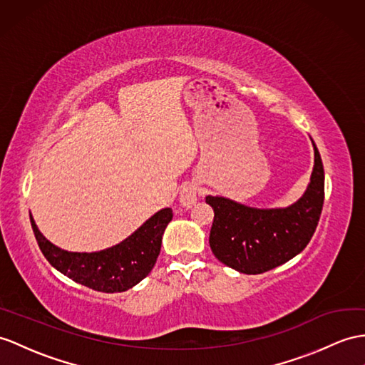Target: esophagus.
<instances>
[{
	"label": "esophagus",
	"instance_id": "obj_1",
	"mask_svg": "<svg viewBox=\"0 0 365 365\" xmlns=\"http://www.w3.org/2000/svg\"><path fill=\"white\" fill-rule=\"evenodd\" d=\"M198 198V189L195 184L184 185L180 192V202L185 207H192Z\"/></svg>",
	"mask_w": 365,
	"mask_h": 365
}]
</instances>
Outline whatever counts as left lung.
<instances>
[{
	"label": "left lung",
	"instance_id": "obj_1",
	"mask_svg": "<svg viewBox=\"0 0 365 365\" xmlns=\"http://www.w3.org/2000/svg\"><path fill=\"white\" fill-rule=\"evenodd\" d=\"M324 195V165L314 145L308 189L287 209H254L227 198L206 197L215 213L209 235L213 255L243 274H263L287 263L304 251L313 237Z\"/></svg>",
	"mask_w": 365,
	"mask_h": 365
}]
</instances>
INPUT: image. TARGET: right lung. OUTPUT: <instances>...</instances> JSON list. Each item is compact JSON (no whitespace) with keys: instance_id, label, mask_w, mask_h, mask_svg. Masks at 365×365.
Segmentation results:
<instances>
[{"instance_id":"obj_1","label":"right lung","mask_w":365,"mask_h":365,"mask_svg":"<svg viewBox=\"0 0 365 365\" xmlns=\"http://www.w3.org/2000/svg\"><path fill=\"white\" fill-rule=\"evenodd\" d=\"M173 218L163 209L122 243L101 252H68L48 242L31 217L35 240L46 260L66 277L94 291L122 292L135 287L153 269L161 251L163 234Z\"/></svg>"}]
</instances>
